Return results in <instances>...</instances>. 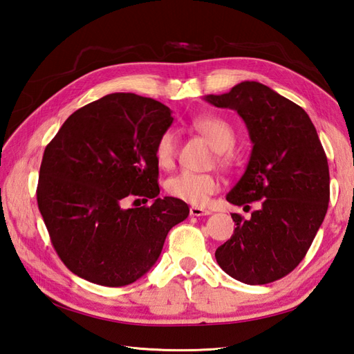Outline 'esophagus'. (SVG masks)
<instances>
[{
	"mask_svg": "<svg viewBox=\"0 0 354 354\" xmlns=\"http://www.w3.org/2000/svg\"><path fill=\"white\" fill-rule=\"evenodd\" d=\"M211 211L201 208V207H190V216L194 217H201V216H209Z\"/></svg>",
	"mask_w": 354,
	"mask_h": 354,
	"instance_id": "34e87169",
	"label": "esophagus"
}]
</instances>
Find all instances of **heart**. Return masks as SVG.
<instances>
[{
    "label": "heart",
    "mask_w": 354,
    "mask_h": 354,
    "mask_svg": "<svg viewBox=\"0 0 354 354\" xmlns=\"http://www.w3.org/2000/svg\"><path fill=\"white\" fill-rule=\"evenodd\" d=\"M195 130L202 134L218 153L221 164L227 162L226 152H230L236 143L233 127L218 116H201L192 122ZM177 155V137L173 130H167L158 137L155 145V158L159 167L171 168ZM169 196L180 199L192 205H205L208 198L218 190V181L211 174L180 171L169 177L165 183Z\"/></svg>",
    "instance_id": "heart-1"
}]
</instances>
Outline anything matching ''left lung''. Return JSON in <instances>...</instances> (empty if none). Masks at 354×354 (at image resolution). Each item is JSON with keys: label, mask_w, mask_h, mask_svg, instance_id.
Returning <instances> with one entry per match:
<instances>
[{"label": "left lung", "mask_w": 354, "mask_h": 354, "mask_svg": "<svg viewBox=\"0 0 354 354\" xmlns=\"http://www.w3.org/2000/svg\"><path fill=\"white\" fill-rule=\"evenodd\" d=\"M205 100L236 111L252 142L250 162L226 199L238 207L260 201L250 220L232 214L236 229L217 248V263L239 282H274L301 263L328 211L322 143L306 111L264 84L243 81Z\"/></svg>", "instance_id": "obj_1"}]
</instances>
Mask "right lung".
Instances as JSON below:
<instances>
[{"label": "right lung", "mask_w": 354, "mask_h": 354, "mask_svg": "<svg viewBox=\"0 0 354 354\" xmlns=\"http://www.w3.org/2000/svg\"><path fill=\"white\" fill-rule=\"evenodd\" d=\"M171 109L133 93H113L73 112L47 145L37 201L53 246L68 269L103 286H125L151 270L187 203L159 198L158 137ZM152 198L124 209L123 199Z\"/></svg>", "instance_id": "right-lung-1"}]
</instances>
